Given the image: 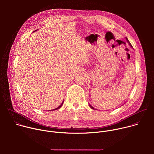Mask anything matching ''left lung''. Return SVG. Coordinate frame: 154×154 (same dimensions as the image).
I'll list each match as a JSON object with an SVG mask.
<instances>
[{
    "label": "left lung",
    "instance_id": "8db88e82",
    "mask_svg": "<svg viewBox=\"0 0 154 154\" xmlns=\"http://www.w3.org/2000/svg\"><path fill=\"white\" fill-rule=\"evenodd\" d=\"M126 38V40H127V42H128V45H130V47H132V46H131V44H130V42H129V41H128V39H127V38ZM89 105H90V108H91V109H96V108H94V107H93V106H91V105H90V104H89Z\"/></svg>",
    "mask_w": 154,
    "mask_h": 154
}]
</instances>
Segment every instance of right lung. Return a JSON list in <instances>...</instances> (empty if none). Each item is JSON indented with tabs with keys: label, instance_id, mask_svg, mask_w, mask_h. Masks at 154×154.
I'll list each match as a JSON object with an SVG mask.
<instances>
[{
	"label": "right lung",
	"instance_id": "right-lung-1",
	"mask_svg": "<svg viewBox=\"0 0 154 154\" xmlns=\"http://www.w3.org/2000/svg\"><path fill=\"white\" fill-rule=\"evenodd\" d=\"M36 30H35V31H36ZM35 31H34L33 32H35ZM63 102H64V100H63V102H62L60 106H58V107H57V108H55V109H52V111H53V110H56V109H58L60 108L62 106V105H63Z\"/></svg>",
	"mask_w": 154,
	"mask_h": 154
}]
</instances>
